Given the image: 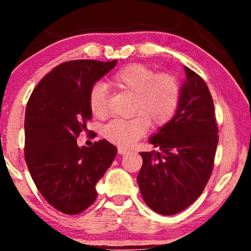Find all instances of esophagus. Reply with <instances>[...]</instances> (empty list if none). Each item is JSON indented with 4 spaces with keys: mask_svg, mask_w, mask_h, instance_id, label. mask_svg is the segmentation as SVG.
Listing matches in <instances>:
<instances>
[{
    "mask_svg": "<svg viewBox=\"0 0 251 251\" xmlns=\"http://www.w3.org/2000/svg\"><path fill=\"white\" fill-rule=\"evenodd\" d=\"M130 151L127 150V148H124V147H118V154L120 155H124L126 154V152H129Z\"/></svg>",
    "mask_w": 251,
    "mask_h": 251,
    "instance_id": "esophagus-1",
    "label": "esophagus"
}]
</instances>
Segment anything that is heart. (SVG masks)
<instances>
[{
  "mask_svg": "<svg viewBox=\"0 0 251 251\" xmlns=\"http://www.w3.org/2000/svg\"><path fill=\"white\" fill-rule=\"evenodd\" d=\"M108 85L118 92L133 96L129 120H115L104 128V136L109 142L128 147L146 134L150 124L161 128L171 122L180 100V87L177 79L168 74H156L139 64L128 65L118 71ZM93 115L105 118L108 115L107 87L97 83L88 95Z\"/></svg>",
  "mask_w": 251,
  "mask_h": 251,
  "instance_id": "heart-1",
  "label": "heart"
}]
</instances>
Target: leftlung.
I'll return each instance as SVG.
<instances>
[{
  "label": "left lung",
  "instance_id": "8db88e82",
  "mask_svg": "<svg viewBox=\"0 0 251 251\" xmlns=\"http://www.w3.org/2000/svg\"><path fill=\"white\" fill-rule=\"evenodd\" d=\"M177 112L148 139L160 151H142L137 176L146 205L160 215L186 209L201 196L211 175L218 128L206 83L188 67Z\"/></svg>",
  "mask_w": 251,
  "mask_h": 251
}]
</instances>
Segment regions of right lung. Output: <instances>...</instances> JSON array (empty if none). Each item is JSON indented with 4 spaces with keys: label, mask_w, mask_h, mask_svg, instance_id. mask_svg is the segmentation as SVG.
Returning <instances> with one entry per match:
<instances>
[{
    "label": "right lung",
    "mask_w": 251,
    "mask_h": 251,
    "mask_svg": "<svg viewBox=\"0 0 251 251\" xmlns=\"http://www.w3.org/2000/svg\"><path fill=\"white\" fill-rule=\"evenodd\" d=\"M116 63H62L37 84L27 101L25 161L42 196L64 214L77 215L95 201L96 184L117 154L106 139L91 147H79L76 139L92 118V87Z\"/></svg>",
    "instance_id": "obj_1"
}]
</instances>
